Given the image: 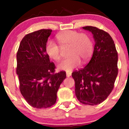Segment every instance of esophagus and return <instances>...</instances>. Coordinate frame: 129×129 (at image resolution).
<instances>
[{"label": "esophagus", "mask_w": 129, "mask_h": 129, "mask_svg": "<svg viewBox=\"0 0 129 129\" xmlns=\"http://www.w3.org/2000/svg\"><path fill=\"white\" fill-rule=\"evenodd\" d=\"M71 72H67L66 73V75H67V77H69L71 76Z\"/></svg>", "instance_id": "obj_1"}]
</instances>
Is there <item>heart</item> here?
<instances>
[{
	"mask_svg": "<svg viewBox=\"0 0 129 129\" xmlns=\"http://www.w3.org/2000/svg\"><path fill=\"white\" fill-rule=\"evenodd\" d=\"M57 39L62 48L69 47L68 57L58 65V68L67 72H71L79 67L80 61L86 63L90 58L93 45L90 37L85 33H80L75 30H66L57 36ZM55 42L48 40L45 49L47 55L54 60L61 59V48Z\"/></svg>",
	"mask_w": 129,
	"mask_h": 129,
	"instance_id": "b5f03b06",
	"label": "heart"
}]
</instances>
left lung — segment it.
I'll return each instance as SVG.
<instances>
[{
    "instance_id": "1",
    "label": "left lung",
    "mask_w": 129,
    "mask_h": 129,
    "mask_svg": "<svg viewBox=\"0 0 129 129\" xmlns=\"http://www.w3.org/2000/svg\"><path fill=\"white\" fill-rule=\"evenodd\" d=\"M83 28L92 33L94 50L84 68L72 72L75 92L80 103L95 105L104 101L112 91L118 74V54L111 36L92 26Z\"/></svg>"
}]
</instances>
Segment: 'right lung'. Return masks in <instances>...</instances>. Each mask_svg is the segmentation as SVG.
Returning <instances> with one entry per match:
<instances>
[{
	"label": "right lung",
	"mask_w": 129,
	"mask_h": 129,
	"mask_svg": "<svg viewBox=\"0 0 129 129\" xmlns=\"http://www.w3.org/2000/svg\"><path fill=\"white\" fill-rule=\"evenodd\" d=\"M52 31L41 29L25 35L17 53L20 93L28 104L37 109L55 104L60 85L66 78L65 71L55 73L56 67L45 52Z\"/></svg>",
	"instance_id": "add662e5"
}]
</instances>
